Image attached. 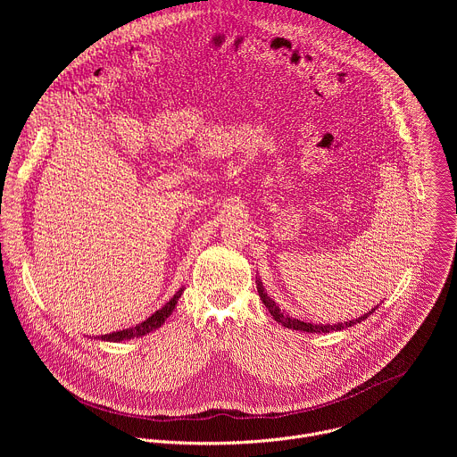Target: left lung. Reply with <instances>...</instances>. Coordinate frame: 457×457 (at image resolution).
Returning <instances> with one entry per match:
<instances>
[{
    "label": "left lung",
    "instance_id": "8db88e82",
    "mask_svg": "<svg viewBox=\"0 0 457 457\" xmlns=\"http://www.w3.org/2000/svg\"><path fill=\"white\" fill-rule=\"evenodd\" d=\"M256 289H258L260 300H262L264 305L270 309L271 316H273L278 323H282L284 328L293 329V331H303V333H331V331H342V329H345V328H351V325H356V323L363 321L369 314H372V312L376 311V307H374V309L369 311L367 314H363V316H360V318H356V320L344 321V323H333V325H323V323H320V325H318V323L300 321V320H296V318H291L289 314H284V312L280 311V307L268 296V293L264 291V286H262V282H260V280H256Z\"/></svg>",
    "mask_w": 457,
    "mask_h": 457
}]
</instances>
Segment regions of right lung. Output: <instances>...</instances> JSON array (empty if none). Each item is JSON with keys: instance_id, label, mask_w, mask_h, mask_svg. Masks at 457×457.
Listing matches in <instances>:
<instances>
[{"instance_id": "add662e5", "label": "right lung", "mask_w": 457, "mask_h": 457, "mask_svg": "<svg viewBox=\"0 0 457 457\" xmlns=\"http://www.w3.org/2000/svg\"><path fill=\"white\" fill-rule=\"evenodd\" d=\"M184 293V287L179 289L173 298L170 302H166L159 311H155L148 320H145L143 323L136 325V328H128V329H122V331H117V333H112V335H104L101 337V340H106V342H122V340H132V338H141L155 329H159L161 325L166 321V318L173 312L175 305H177V300L180 298V295Z\"/></svg>"}]
</instances>
